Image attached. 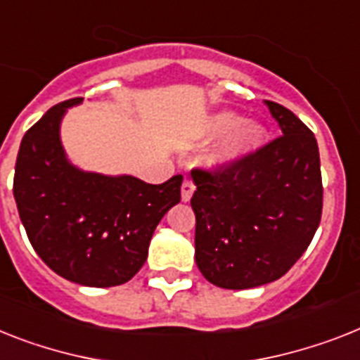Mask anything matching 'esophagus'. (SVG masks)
I'll use <instances>...</instances> for the list:
<instances>
[{"label":"esophagus","mask_w":360,"mask_h":360,"mask_svg":"<svg viewBox=\"0 0 360 360\" xmlns=\"http://www.w3.org/2000/svg\"><path fill=\"white\" fill-rule=\"evenodd\" d=\"M193 193H195V184L191 180H184L182 184V200L189 202L193 197Z\"/></svg>","instance_id":"1"}]
</instances>
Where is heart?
<instances>
[{"mask_svg":"<svg viewBox=\"0 0 360 360\" xmlns=\"http://www.w3.org/2000/svg\"><path fill=\"white\" fill-rule=\"evenodd\" d=\"M206 134L210 138L224 136L221 143L206 156L207 167L224 169L237 165L266 141L265 124L259 121H245L243 115L231 110H221L206 121Z\"/></svg>","mask_w":360,"mask_h":360,"instance_id":"heart-1","label":"heart"}]
</instances>
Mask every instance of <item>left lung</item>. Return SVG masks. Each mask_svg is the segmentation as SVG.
<instances>
[{
  "label": "left lung",
  "mask_w": 360,
  "mask_h": 360,
  "mask_svg": "<svg viewBox=\"0 0 360 360\" xmlns=\"http://www.w3.org/2000/svg\"><path fill=\"white\" fill-rule=\"evenodd\" d=\"M265 105L283 136L237 165L191 171L195 261L202 276L222 289L280 280L307 250L322 217L314 134L285 106Z\"/></svg>",
  "instance_id": "8db88e82"
}]
</instances>
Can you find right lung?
I'll return each instance as SVG.
<instances>
[{
	"label": "right lung",
	"mask_w": 360,
	"mask_h": 360,
	"mask_svg": "<svg viewBox=\"0 0 360 360\" xmlns=\"http://www.w3.org/2000/svg\"><path fill=\"white\" fill-rule=\"evenodd\" d=\"M64 101L22 139L14 198L32 248L53 272L86 287H115L138 274L162 217L180 202L182 174L145 184L75 167L60 141Z\"/></svg>",
	"instance_id": "obj_1"
}]
</instances>
